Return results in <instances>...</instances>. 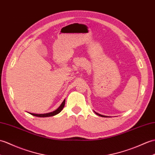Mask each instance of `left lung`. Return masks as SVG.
I'll return each instance as SVG.
<instances>
[{"label":"left lung","mask_w":155,"mask_h":155,"mask_svg":"<svg viewBox=\"0 0 155 155\" xmlns=\"http://www.w3.org/2000/svg\"><path fill=\"white\" fill-rule=\"evenodd\" d=\"M97 115H98V116H101V117H106L107 116H102V115H101V114H98V113H96V112H95Z\"/></svg>","instance_id":"left-lung-1"}]
</instances>
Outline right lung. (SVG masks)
<instances>
[{
  "instance_id": "obj_1",
  "label": "right lung",
  "mask_w": 155,
  "mask_h": 155,
  "mask_svg": "<svg viewBox=\"0 0 155 155\" xmlns=\"http://www.w3.org/2000/svg\"><path fill=\"white\" fill-rule=\"evenodd\" d=\"M64 104H65V100H64L63 102H62V104H61V106L56 110L53 111V112H50V113H48V114H30L32 115V116H37V117H41L53 116H55V115L59 114L60 111L63 109V107L64 106Z\"/></svg>"
}]
</instances>
